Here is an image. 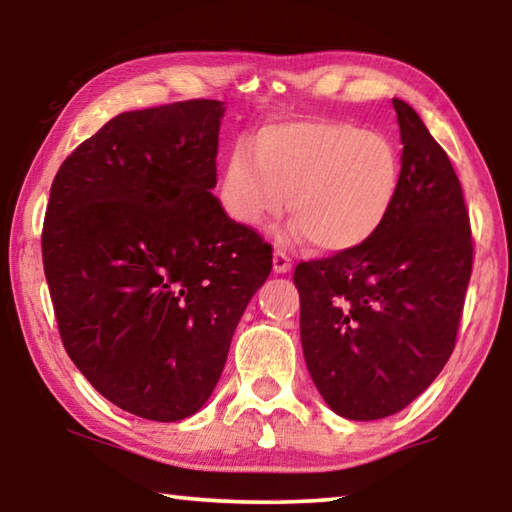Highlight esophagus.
Listing matches in <instances>:
<instances>
[{
    "instance_id": "esophagus-1",
    "label": "esophagus",
    "mask_w": 512,
    "mask_h": 512,
    "mask_svg": "<svg viewBox=\"0 0 512 512\" xmlns=\"http://www.w3.org/2000/svg\"><path fill=\"white\" fill-rule=\"evenodd\" d=\"M291 257L284 253V250H280L277 248L275 253H273V268H275V273H289L291 271Z\"/></svg>"
}]
</instances>
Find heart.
<instances>
[{"label": "heart", "instance_id": "heart-1", "mask_svg": "<svg viewBox=\"0 0 512 512\" xmlns=\"http://www.w3.org/2000/svg\"><path fill=\"white\" fill-rule=\"evenodd\" d=\"M400 180V153L386 135L343 119L275 121L225 155L219 203L241 228H259L287 194L293 230L341 253L381 228Z\"/></svg>", "mask_w": 512, "mask_h": 512}]
</instances>
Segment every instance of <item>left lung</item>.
I'll return each mask as SVG.
<instances>
[{
  "mask_svg": "<svg viewBox=\"0 0 512 512\" xmlns=\"http://www.w3.org/2000/svg\"><path fill=\"white\" fill-rule=\"evenodd\" d=\"M402 180L391 214L361 246L300 262V341L334 413L388 418L452 357L474 241L461 180L409 103L393 99Z\"/></svg>",
  "mask_w": 512,
  "mask_h": 512,
  "instance_id": "obj_1",
  "label": "left lung"
}]
</instances>
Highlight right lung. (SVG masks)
I'll use <instances>...</instances> for the list:
<instances>
[{"label": "right lung", "mask_w": 512, "mask_h": 512, "mask_svg": "<svg viewBox=\"0 0 512 512\" xmlns=\"http://www.w3.org/2000/svg\"><path fill=\"white\" fill-rule=\"evenodd\" d=\"M223 103L121 112L60 164L42 264L74 366L133 415H194L219 381L273 248L225 216Z\"/></svg>", "instance_id": "1"}]
</instances>
